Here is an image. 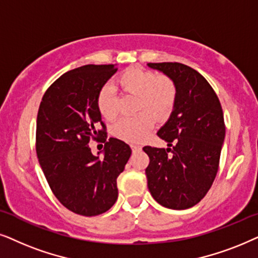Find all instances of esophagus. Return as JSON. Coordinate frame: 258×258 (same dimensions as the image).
Wrapping results in <instances>:
<instances>
[{
  "label": "esophagus",
  "mask_w": 258,
  "mask_h": 258,
  "mask_svg": "<svg viewBox=\"0 0 258 258\" xmlns=\"http://www.w3.org/2000/svg\"><path fill=\"white\" fill-rule=\"evenodd\" d=\"M131 149H132L133 152H137V151H140V150H142V147H140L139 145H136V144H132V145H131Z\"/></svg>",
  "instance_id": "1"
}]
</instances>
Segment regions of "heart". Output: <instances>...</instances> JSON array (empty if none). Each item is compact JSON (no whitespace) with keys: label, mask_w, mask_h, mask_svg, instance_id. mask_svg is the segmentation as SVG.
I'll list each match as a JSON object with an SVG mask.
<instances>
[{"label":"heart","mask_w":258,"mask_h":258,"mask_svg":"<svg viewBox=\"0 0 258 258\" xmlns=\"http://www.w3.org/2000/svg\"><path fill=\"white\" fill-rule=\"evenodd\" d=\"M114 85L122 93L136 95V109L144 111L132 118L121 119L113 128V135L127 143L142 142L152 130V116L158 121H164L176 105L177 87L172 79L166 75H156L146 68H126L115 78ZM97 107L104 119L116 118V97L111 86H104L99 91Z\"/></svg>","instance_id":"1"}]
</instances>
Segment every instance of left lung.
Wrapping results in <instances>:
<instances>
[{
  "label": "left lung",
  "instance_id": "left-lung-1",
  "mask_svg": "<svg viewBox=\"0 0 258 258\" xmlns=\"http://www.w3.org/2000/svg\"><path fill=\"white\" fill-rule=\"evenodd\" d=\"M171 78L177 100L158 137L169 149L145 146L147 186L160 205L184 210L198 204L214 183L225 123L219 99L203 75L179 62L149 63Z\"/></svg>",
  "mask_w": 258,
  "mask_h": 258
}]
</instances>
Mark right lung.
<instances>
[{
    "mask_svg": "<svg viewBox=\"0 0 258 258\" xmlns=\"http://www.w3.org/2000/svg\"><path fill=\"white\" fill-rule=\"evenodd\" d=\"M114 64H86L51 84L41 100L36 120V154L51 192L74 214L98 216L118 198L116 178L132 151L122 140H107L97 95L115 73ZM105 144L104 158L88 144Z\"/></svg>",
    "mask_w": 258,
    "mask_h": 258,
    "instance_id": "add662e5",
    "label": "right lung"
}]
</instances>
